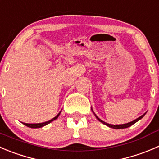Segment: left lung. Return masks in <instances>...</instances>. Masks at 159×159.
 <instances>
[{"instance_id":"8db88e82","label":"left lung","mask_w":159,"mask_h":159,"mask_svg":"<svg viewBox=\"0 0 159 159\" xmlns=\"http://www.w3.org/2000/svg\"><path fill=\"white\" fill-rule=\"evenodd\" d=\"M144 115H145V113H144V115L141 116H140V117H138V119L134 120V121H132V122L127 123V124H120V125H112V124H107V123H106V122H104V121H102V120H100V119L98 118V117L96 115H95V116H96V118L98 119V120L100 121V122L102 123V124H104L105 125L108 126V127H111V128H113V129H124V128H127V127H130V126L133 125V124H135V123H136V122H138V121L139 120H141V118H143V117H144Z\"/></svg>"}]
</instances>
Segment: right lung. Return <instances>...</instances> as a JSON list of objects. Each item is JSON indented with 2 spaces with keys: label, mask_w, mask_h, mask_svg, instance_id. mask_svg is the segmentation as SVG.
Listing matches in <instances>:
<instances>
[{
  "label": "right lung",
  "mask_w": 159,
  "mask_h": 159,
  "mask_svg": "<svg viewBox=\"0 0 159 159\" xmlns=\"http://www.w3.org/2000/svg\"><path fill=\"white\" fill-rule=\"evenodd\" d=\"M59 115H60V113L58 114L57 116H56L54 118H53L52 120H49V121H47V122H45V123H41V124H25V123H23V124L25 126H27L28 127H30V128H39V127H43V126H46L47 124H50V122H52V121L55 120H56V119L59 116Z\"/></svg>",
  "instance_id": "right-lung-1"
}]
</instances>
